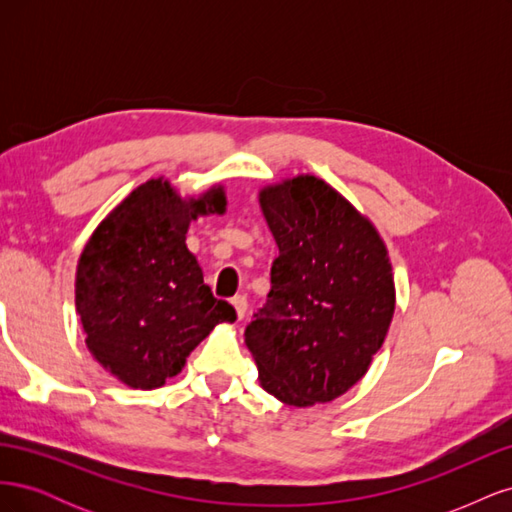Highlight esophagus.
Returning a JSON list of instances; mask_svg holds the SVG:
<instances>
[{
  "mask_svg": "<svg viewBox=\"0 0 512 512\" xmlns=\"http://www.w3.org/2000/svg\"><path fill=\"white\" fill-rule=\"evenodd\" d=\"M232 307H235V312H237V318L241 320L243 316H245V309H247V299L243 297V294H237V297H232Z\"/></svg>",
  "mask_w": 512,
  "mask_h": 512,
  "instance_id": "1",
  "label": "esophagus"
}]
</instances>
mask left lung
I'll use <instances>...</instances> for the list:
<instances>
[{
	"label": "left lung",
	"mask_w": 512,
	"mask_h": 512,
	"mask_svg": "<svg viewBox=\"0 0 512 512\" xmlns=\"http://www.w3.org/2000/svg\"><path fill=\"white\" fill-rule=\"evenodd\" d=\"M258 203L280 256L245 344L269 395L294 408L329 404L367 374L389 333V252L369 218L314 175L265 185Z\"/></svg>",
	"instance_id": "obj_1"
}]
</instances>
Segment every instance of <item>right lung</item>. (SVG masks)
<instances>
[{
    "label": "right lung",
    "mask_w": 512,
    "mask_h": 512,
    "mask_svg": "<svg viewBox=\"0 0 512 512\" xmlns=\"http://www.w3.org/2000/svg\"><path fill=\"white\" fill-rule=\"evenodd\" d=\"M224 185L181 196L168 179L132 190L91 232L76 265L74 303L91 356L130 389H160L235 307L213 297L185 235L224 213Z\"/></svg>",
    "instance_id": "obj_1"
}]
</instances>
